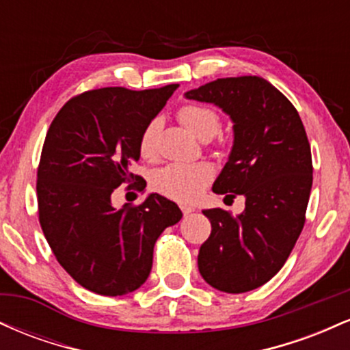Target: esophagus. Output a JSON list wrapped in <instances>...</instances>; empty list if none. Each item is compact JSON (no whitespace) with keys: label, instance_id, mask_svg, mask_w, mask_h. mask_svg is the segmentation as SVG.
<instances>
[{"label":"esophagus","instance_id":"34e87169","mask_svg":"<svg viewBox=\"0 0 350 350\" xmlns=\"http://www.w3.org/2000/svg\"><path fill=\"white\" fill-rule=\"evenodd\" d=\"M180 211H183V214L187 217L189 214H192V212H194V207H189V206H183V207H180Z\"/></svg>","mask_w":350,"mask_h":350}]
</instances>
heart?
Instances as JSON below:
<instances>
[{
    "label": "heart",
    "instance_id": "obj_1",
    "mask_svg": "<svg viewBox=\"0 0 350 350\" xmlns=\"http://www.w3.org/2000/svg\"><path fill=\"white\" fill-rule=\"evenodd\" d=\"M178 120L199 139L212 138L220 128V115L214 108L199 103H187L178 110ZM158 118H152L142 128L138 136V151L144 159L158 156ZM214 179V167L206 161L194 164H170L158 171L152 179V186L167 199L176 202L191 204L202 196L204 189Z\"/></svg>",
    "mask_w": 350,
    "mask_h": 350
}]
</instances>
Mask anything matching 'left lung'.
<instances>
[{
	"mask_svg": "<svg viewBox=\"0 0 350 350\" xmlns=\"http://www.w3.org/2000/svg\"><path fill=\"white\" fill-rule=\"evenodd\" d=\"M234 120V148L214 183L215 194L245 198L239 217L208 208L211 237L200 245L202 278L215 290L245 293L281 270L306 222L312 159L298 110L258 75L217 79L186 94Z\"/></svg>",
	"mask_w": 350,
	"mask_h": 350,
	"instance_id": "obj_1",
	"label": "left lung"
}]
</instances>
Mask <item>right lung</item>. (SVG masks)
<instances>
[{
	"mask_svg": "<svg viewBox=\"0 0 350 350\" xmlns=\"http://www.w3.org/2000/svg\"><path fill=\"white\" fill-rule=\"evenodd\" d=\"M176 88L82 92L47 130L36 183L39 224L57 262L88 291L120 296L138 290L150 276L158 237L183 217L156 192L138 206H111V192L122 184L146 186L130 171L139 159V131Z\"/></svg>",
	"mask_w": 350,
	"mask_h": 350,
	"instance_id": "1",
	"label": "right lung"
}]
</instances>
